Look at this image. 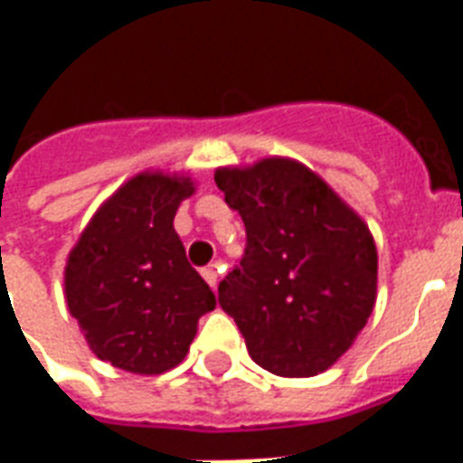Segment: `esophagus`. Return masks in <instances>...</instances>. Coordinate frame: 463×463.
<instances>
[{
	"label": "esophagus",
	"mask_w": 463,
	"mask_h": 463,
	"mask_svg": "<svg viewBox=\"0 0 463 463\" xmlns=\"http://www.w3.org/2000/svg\"><path fill=\"white\" fill-rule=\"evenodd\" d=\"M201 275L205 278V282H208L211 288H215V285H218V265H208V268H203Z\"/></svg>",
	"instance_id": "1"
}]
</instances>
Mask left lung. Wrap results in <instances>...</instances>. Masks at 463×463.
I'll use <instances>...</instances> for the list:
<instances>
[{"label":"left lung","instance_id":"8db88e82","mask_svg":"<svg viewBox=\"0 0 463 463\" xmlns=\"http://www.w3.org/2000/svg\"><path fill=\"white\" fill-rule=\"evenodd\" d=\"M225 203L245 222V255L218 302L252 362L278 377H315L352 347L377 300L367 222L292 158L218 168Z\"/></svg>","mask_w":463,"mask_h":463}]
</instances>
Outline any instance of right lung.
<instances>
[{
    "instance_id": "add662e5",
    "label": "right lung",
    "mask_w": 463,
    "mask_h": 463,
    "mask_svg": "<svg viewBox=\"0 0 463 463\" xmlns=\"http://www.w3.org/2000/svg\"><path fill=\"white\" fill-rule=\"evenodd\" d=\"M185 175L146 171L96 211L69 252L64 295L96 357L161 374L188 354L215 295L185 258L173 218L193 195Z\"/></svg>"
}]
</instances>
